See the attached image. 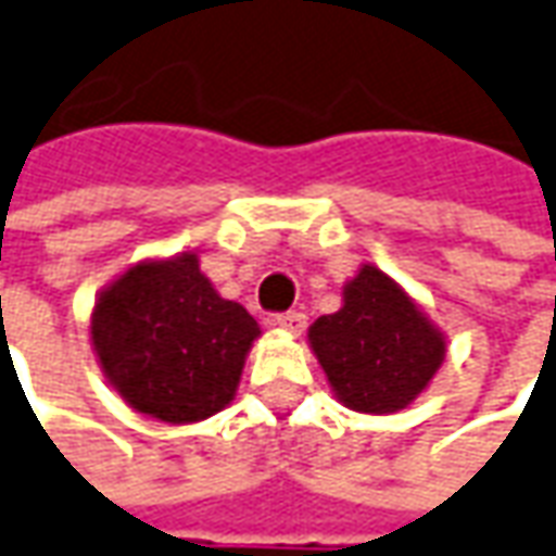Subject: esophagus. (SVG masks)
<instances>
[{"mask_svg": "<svg viewBox=\"0 0 556 556\" xmlns=\"http://www.w3.org/2000/svg\"><path fill=\"white\" fill-rule=\"evenodd\" d=\"M274 326L286 328V331H292V334H301L304 326H307V313H301V309H286V313H277V316H274Z\"/></svg>", "mask_w": 556, "mask_h": 556, "instance_id": "esophagus-1", "label": "esophagus"}]
</instances>
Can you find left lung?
<instances>
[{
  "label": "left lung",
  "mask_w": 556,
  "mask_h": 556,
  "mask_svg": "<svg viewBox=\"0 0 556 556\" xmlns=\"http://www.w3.org/2000/svg\"><path fill=\"white\" fill-rule=\"evenodd\" d=\"M309 346L343 405L362 414L407 407L444 358V338L392 279L365 264L343 307L309 326Z\"/></svg>",
  "instance_id": "1"
}]
</instances>
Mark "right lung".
<instances>
[{"label":"right lung","instance_id":"obj_1","mask_svg":"<svg viewBox=\"0 0 556 556\" xmlns=\"http://www.w3.org/2000/svg\"><path fill=\"white\" fill-rule=\"evenodd\" d=\"M258 323L200 274L198 255L142 262L97 301L90 338L105 377L139 414L213 417L237 392Z\"/></svg>","mask_w":556,"mask_h":556}]
</instances>
